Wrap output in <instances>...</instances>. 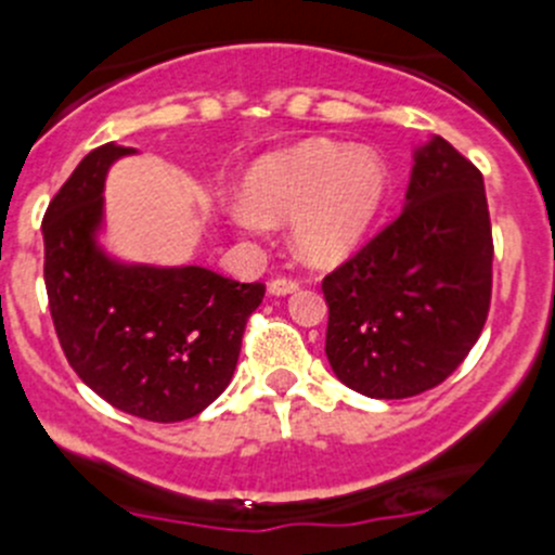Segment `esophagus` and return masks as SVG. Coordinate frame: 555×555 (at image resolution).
Segmentation results:
<instances>
[{
	"label": "esophagus",
	"mask_w": 555,
	"mask_h": 555,
	"mask_svg": "<svg viewBox=\"0 0 555 555\" xmlns=\"http://www.w3.org/2000/svg\"><path fill=\"white\" fill-rule=\"evenodd\" d=\"M300 289V282H295V279H287V276H279V279H273L271 284H268V293L271 295H293V293H298Z\"/></svg>",
	"instance_id": "obj_1"
}]
</instances>
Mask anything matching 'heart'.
<instances>
[{
	"label": "heart",
	"mask_w": 555,
	"mask_h": 555,
	"mask_svg": "<svg viewBox=\"0 0 555 555\" xmlns=\"http://www.w3.org/2000/svg\"><path fill=\"white\" fill-rule=\"evenodd\" d=\"M386 166L371 147L300 142L257 160L246 173V201L231 222L260 233L268 222L293 221L295 255L311 266L346 260L371 233L386 198Z\"/></svg>",
	"instance_id": "b5f03b06"
}]
</instances>
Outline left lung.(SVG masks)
<instances>
[{"mask_svg": "<svg viewBox=\"0 0 555 555\" xmlns=\"http://www.w3.org/2000/svg\"><path fill=\"white\" fill-rule=\"evenodd\" d=\"M491 260L483 177L433 137L413 150L397 220L324 276V354L335 376L376 400L443 384L489 317Z\"/></svg>", "mask_w": 555, "mask_h": 555, "instance_id": "left-lung-1", "label": "left lung"}]
</instances>
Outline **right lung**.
<instances>
[{
    "label": "right lung",
    "instance_id": "add662e5",
    "mask_svg": "<svg viewBox=\"0 0 555 555\" xmlns=\"http://www.w3.org/2000/svg\"><path fill=\"white\" fill-rule=\"evenodd\" d=\"M133 147L109 142L80 160L42 220L44 287L66 360L117 411L184 422L231 384L260 282L201 266H142L99 244L104 179Z\"/></svg>",
    "mask_w": 555,
    "mask_h": 555
}]
</instances>
